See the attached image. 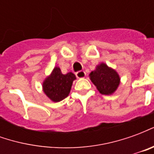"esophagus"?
Here are the masks:
<instances>
[{
    "mask_svg": "<svg viewBox=\"0 0 154 154\" xmlns=\"http://www.w3.org/2000/svg\"><path fill=\"white\" fill-rule=\"evenodd\" d=\"M76 76H77V78H84L86 77V72L84 71H79L76 73Z\"/></svg>",
    "mask_w": 154,
    "mask_h": 154,
    "instance_id": "1",
    "label": "esophagus"
}]
</instances>
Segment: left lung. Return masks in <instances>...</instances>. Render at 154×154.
I'll return each instance as SVG.
<instances>
[{
    "label": "left lung",
    "mask_w": 154,
    "mask_h": 154,
    "mask_svg": "<svg viewBox=\"0 0 154 154\" xmlns=\"http://www.w3.org/2000/svg\"><path fill=\"white\" fill-rule=\"evenodd\" d=\"M90 78L97 90L103 95H110L115 92L119 84L118 73L106 64L98 65L97 69L90 73Z\"/></svg>",
    "instance_id": "8db88e82"
}]
</instances>
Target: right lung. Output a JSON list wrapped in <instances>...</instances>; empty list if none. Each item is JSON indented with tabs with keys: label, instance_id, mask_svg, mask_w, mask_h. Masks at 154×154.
Instances as JSON below:
<instances>
[{
	"label": "right lung",
	"instance_id": "1",
	"mask_svg": "<svg viewBox=\"0 0 154 154\" xmlns=\"http://www.w3.org/2000/svg\"><path fill=\"white\" fill-rule=\"evenodd\" d=\"M75 79L76 76L73 73L63 74L59 67H54L52 74L43 83L44 93L54 102L63 100L68 96Z\"/></svg>",
	"mask_w": 154,
	"mask_h": 154
}]
</instances>
